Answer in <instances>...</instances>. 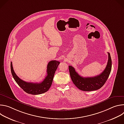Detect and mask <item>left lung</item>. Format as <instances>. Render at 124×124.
I'll use <instances>...</instances> for the list:
<instances>
[{"label": "left lung", "instance_id": "obj_1", "mask_svg": "<svg viewBox=\"0 0 124 124\" xmlns=\"http://www.w3.org/2000/svg\"><path fill=\"white\" fill-rule=\"evenodd\" d=\"M108 59L107 66L103 71L99 75L90 78H84L78 74L75 69L69 66L70 78L74 84L80 90L84 91H95L100 88L107 81L111 70L112 61L110 54L108 52Z\"/></svg>", "mask_w": 124, "mask_h": 124}]
</instances>
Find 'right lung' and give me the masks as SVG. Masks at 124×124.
Returning a JSON list of instances; mask_svg holds the SVG:
<instances>
[{
  "label": "right lung",
  "mask_w": 124,
  "mask_h": 124,
  "mask_svg": "<svg viewBox=\"0 0 124 124\" xmlns=\"http://www.w3.org/2000/svg\"><path fill=\"white\" fill-rule=\"evenodd\" d=\"M60 62L56 60H52L48 62L47 66V76L40 83L28 82L20 78L14 72L12 62H11V70L14 79L23 91L28 94L39 95L46 92L50 88L55 72Z\"/></svg>",
  "instance_id": "obj_1"
}]
</instances>
